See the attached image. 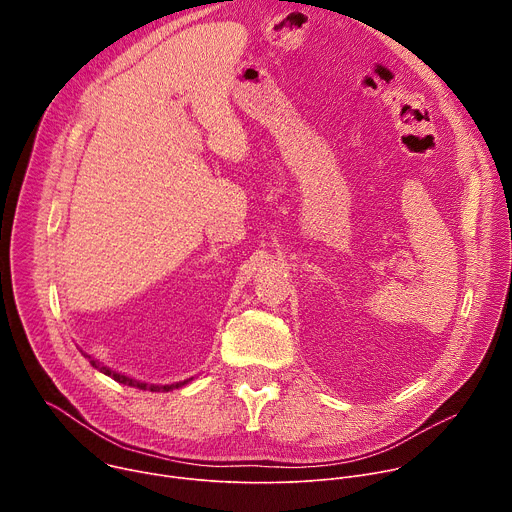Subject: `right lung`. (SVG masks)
Wrapping results in <instances>:
<instances>
[{
    "label": "right lung",
    "mask_w": 512,
    "mask_h": 512,
    "mask_svg": "<svg viewBox=\"0 0 512 512\" xmlns=\"http://www.w3.org/2000/svg\"><path fill=\"white\" fill-rule=\"evenodd\" d=\"M83 352V350H81ZM83 356L85 358H89V362H91V367H95L99 373H103V375H107V377H111L113 381H117V383H121V385H127V387H135V389H141V391H156V393H160V391H172V389H180V387H184V385H188L192 379H186V381H178V383H170V385H154V383H143V381H137V379H133V377H129V375H125V373H117V371H113V369H109V367H105L103 362H99V360H95L91 354H87V352H83Z\"/></svg>",
    "instance_id": "1"
}]
</instances>
